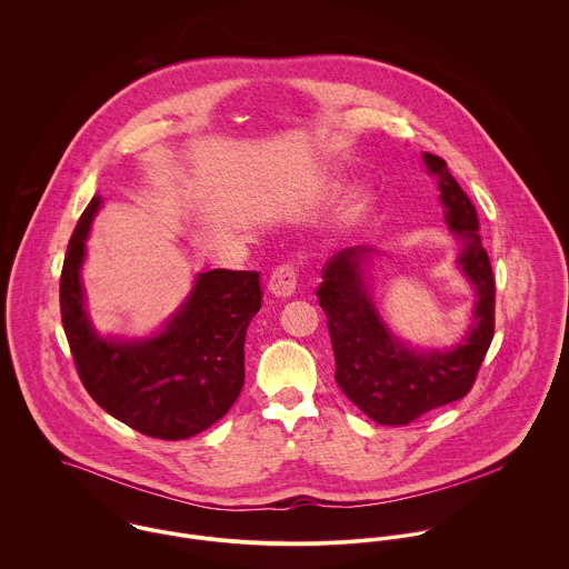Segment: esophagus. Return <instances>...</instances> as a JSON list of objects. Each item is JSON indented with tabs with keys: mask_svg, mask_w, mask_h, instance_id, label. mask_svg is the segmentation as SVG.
<instances>
[{
	"mask_svg": "<svg viewBox=\"0 0 569 569\" xmlns=\"http://www.w3.org/2000/svg\"><path fill=\"white\" fill-rule=\"evenodd\" d=\"M296 284H298L296 267H293V264H282V267H278V269L271 273L267 287H269V291H271L276 298H289V296H293Z\"/></svg>",
	"mask_w": 569,
	"mask_h": 569,
	"instance_id": "34e87169",
	"label": "esophagus"
}]
</instances>
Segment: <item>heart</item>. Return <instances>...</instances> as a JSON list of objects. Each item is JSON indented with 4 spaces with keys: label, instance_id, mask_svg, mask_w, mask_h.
Masks as SVG:
<instances>
[{
    "label": "heart",
    "instance_id": "1",
    "mask_svg": "<svg viewBox=\"0 0 569 569\" xmlns=\"http://www.w3.org/2000/svg\"><path fill=\"white\" fill-rule=\"evenodd\" d=\"M339 190H341V183H339V181H326L325 186H322V194H325V197H335ZM370 208H372V194H370V190L359 188V190H355V192L348 197V201L343 203L339 219H341V223H343L346 228H352V226H357V223H361V221L366 219V214L370 212Z\"/></svg>",
    "mask_w": 569,
    "mask_h": 569
}]
</instances>
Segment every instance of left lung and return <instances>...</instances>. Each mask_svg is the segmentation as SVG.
Wrapping results in <instances>:
<instances>
[{
    "mask_svg": "<svg viewBox=\"0 0 569 569\" xmlns=\"http://www.w3.org/2000/svg\"><path fill=\"white\" fill-rule=\"evenodd\" d=\"M436 177L445 223L460 243L456 264L476 291L471 326L451 348H413L383 322L368 282L379 251L346 247L325 264L318 289L341 392L379 425H407L469 395L495 332V278L480 239L478 212L438 156L422 153Z\"/></svg>",
    "mask_w": 569,
    "mask_h": 569,
    "instance_id": "left-lung-1",
    "label": "left lung"
}]
</instances>
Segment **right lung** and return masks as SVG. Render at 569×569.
I'll return each instance as SVG.
<instances>
[{
	"label": "right lung",
	"instance_id": "obj_1",
	"mask_svg": "<svg viewBox=\"0 0 569 569\" xmlns=\"http://www.w3.org/2000/svg\"><path fill=\"white\" fill-rule=\"evenodd\" d=\"M96 194L82 212L61 271V318L82 386L131 429L186 440L223 418L244 383V335L260 309L258 271L197 273L183 305L160 332L140 339L100 335L84 309L81 269Z\"/></svg>",
	"mask_w": 569,
	"mask_h": 569
}]
</instances>
